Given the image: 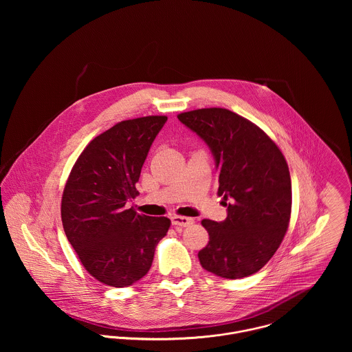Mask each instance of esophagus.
Masks as SVG:
<instances>
[{"label": "esophagus", "mask_w": 352, "mask_h": 352, "mask_svg": "<svg viewBox=\"0 0 352 352\" xmlns=\"http://www.w3.org/2000/svg\"><path fill=\"white\" fill-rule=\"evenodd\" d=\"M172 221V225L175 226H182V228H187L190 225L194 223V219L192 218H188V217H182V215H173L170 218Z\"/></svg>", "instance_id": "obj_1"}]
</instances>
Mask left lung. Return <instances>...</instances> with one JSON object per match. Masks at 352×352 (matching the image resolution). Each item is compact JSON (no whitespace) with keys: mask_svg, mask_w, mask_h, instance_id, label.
I'll use <instances>...</instances> for the list:
<instances>
[{"mask_svg":"<svg viewBox=\"0 0 352 352\" xmlns=\"http://www.w3.org/2000/svg\"><path fill=\"white\" fill-rule=\"evenodd\" d=\"M214 155L218 195L228 217L203 219L208 244L201 267L221 278L240 279L263 268L279 248L290 222L292 179L275 142L248 119L225 108H201L177 115Z\"/></svg>","mask_w":352,"mask_h":352,"instance_id":"8db88e82","label":"left lung"}]
</instances>
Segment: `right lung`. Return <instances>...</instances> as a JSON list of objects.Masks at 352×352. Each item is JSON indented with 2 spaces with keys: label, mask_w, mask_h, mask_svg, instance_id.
<instances>
[{
  "label": "right lung",
  "mask_w": 352,
  "mask_h": 352,
  "mask_svg": "<svg viewBox=\"0 0 352 352\" xmlns=\"http://www.w3.org/2000/svg\"><path fill=\"white\" fill-rule=\"evenodd\" d=\"M166 116L123 120L92 140L66 182L60 217L65 234L85 270L101 283L126 287L151 270L166 236V217L127 208L151 144Z\"/></svg>",
  "instance_id": "right-lung-1"
}]
</instances>
